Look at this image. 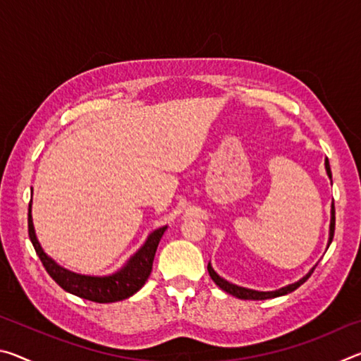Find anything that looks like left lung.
I'll return each instance as SVG.
<instances>
[{
    "mask_svg": "<svg viewBox=\"0 0 361 361\" xmlns=\"http://www.w3.org/2000/svg\"><path fill=\"white\" fill-rule=\"evenodd\" d=\"M325 169H326V173H328V176H329V180H331V169H329L328 159L325 161ZM333 237H334V204L331 205V223H329L328 247L331 245ZM207 269H209V274H210V277H212L213 282H215V283L219 286V288L224 290L226 293H229V295H232V296H235V298H239V299H271V298H277V296L288 295V293H291V291H295L296 288H299V286H301V285L305 282V280H307L310 276H312L315 266H314L312 269H310L309 274H305V276H304L301 280H298V282H295V283L286 285V286H283V288H279V290H276V291H256V290L243 288V286H237V285H234V283H229L228 280H224L223 277H219L218 274H216L215 271H213V267H212L210 262H209V266H207Z\"/></svg>",
    "mask_w": 361,
    "mask_h": 361,
    "instance_id": "8db88e82",
    "label": "left lung"
}]
</instances>
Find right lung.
<instances>
[{
    "label": "right lung",
    "mask_w": 361,
    "mask_h": 361,
    "mask_svg": "<svg viewBox=\"0 0 361 361\" xmlns=\"http://www.w3.org/2000/svg\"><path fill=\"white\" fill-rule=\"evenodd\" d=\"M33 195V189H32ZM167 226H162L156 231H152L148 239L142 245L138 252L130 256V259L122 266L119 271H116L111 276H82V274L71 272L68 269L59 266L56 261L44 253L41 243L36 239L35 226L32 218V200L28 204V235L32 240L36 255L39 256L42 266L46 267L49 276L62 286L65 291L76 295L82 299H89L94 302H116L122 299L130 298L132 295L142 288L146 280H148L152 261L161 237L166 232Z\"/></svg>",
    "instance_id": "add662e5"
}]
</instances>
